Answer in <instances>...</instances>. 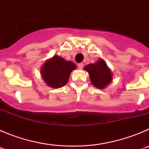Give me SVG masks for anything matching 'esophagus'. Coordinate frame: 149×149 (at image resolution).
I'll list each match as a JSON object with an SVG mask.
<instances>
[{
    "label": "esophagus",
    "mask_w": 149,
    "mask_h": 149,
    "mask_svg": "<svg viewBox=\"0 0 149 149\" xmlns=\"http://www.w3.org/2000/svg\"><path fill=\"white\" fill-rule=\"evenodd\" d=\"M77 66H78L79 68H82L83 67H84V64H83V63H79L78 65H77Z\"/></svg>",
    "instance_id": "1"
}]
</instances>
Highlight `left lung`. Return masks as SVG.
Segmentation results:
<instances>
[{"instance_id":"1","label":"left lung","mask_w":149,"mask_h":149,"mask_svg":"<svg viewBox=\"0 0 149 149\" xmlns=\"http://www.w3.org/2000/svg\"><path fill=\"white\" fill-rule=\"evenodd\" d=\"M85 70L89 72L90 81L95 87L103 89L112 81V73L104 60H99L95 64L85 66Z\"/></svg>"}]
</instances>
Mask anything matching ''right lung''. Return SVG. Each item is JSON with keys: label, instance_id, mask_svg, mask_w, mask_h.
Listing matches in <instances>:
<instances>
[{"label": "right lung", "instance_id": "obj_1", "mask_svg": "<svg viewBox=\"0 0 149 149\" xmlns=\"http://www.w3.org/2000/svg\"><path fill=\"white\" fill-rule=\"evenodd\" d=\"M76 65L72 62L66 61L62 57L54 56L45 62L41 69L45 82L53 88H60L65 85L72 70Z\"/></svg>", "mask_w": 149, "mask_h": 149}]
</instances>
